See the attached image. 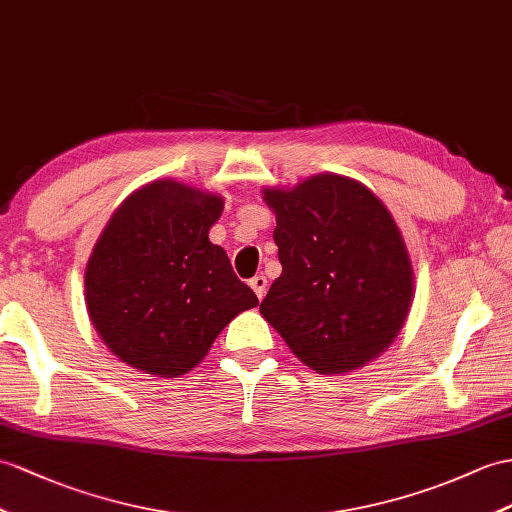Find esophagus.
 <instances>
[{"label":"esophagus","mask_w":512,"mask_h":512,"mask_svg":"<svg viewBox=\"0 0 512 512\" xmlns=\"http://www.w3.org/2000/svg\"><path fill=\"white\" fill-rule=\"evenodd\" d=\"M249 286H252L254 293L258 295V299H263L265 293H267V278L260 273V276H254L252 280H249Z\"/></svg>","instance_id":"34e87169"}]
</instances>
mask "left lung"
Masks as SVG:
<instances>
[{
    "mask_svg": "<svg viewBox=\"0 0 512 512\" xmlns=\"http://www.w3.org/2000/svg\"><path fill=\"white\" fill-rule=\"evenodd\" d=\"M263 197L276 213L282 273L260 315L323 376L365 367L395 341L413 304L400 228L365 184L336 173Z\"/></svg>",
    "mask_w": 512,
    "mask_h": 512,
    "instance_id": "8db88e82",
    "label": "left lung"
}]
</instances>
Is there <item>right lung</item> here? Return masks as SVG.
I'll return each mask as SVG.
<instances>
[{
  "label": "right lung",
  "instance_id": "1",
  "mask_svg": "<svg viewBox=\"0 0 512 512\" xmlns=\"http://www.w3.org/2000/svg\"><path fill=\"white\" fill-rule=\"evenodd\" d=\"M223 197L156 180L123 199L84 273L86 310L108 350L134 369L178 378L217 334L258 304L208 239Z\"/></svg>",
  "mask_w": 512,
  "mask_h": 512
}]
</instances>
